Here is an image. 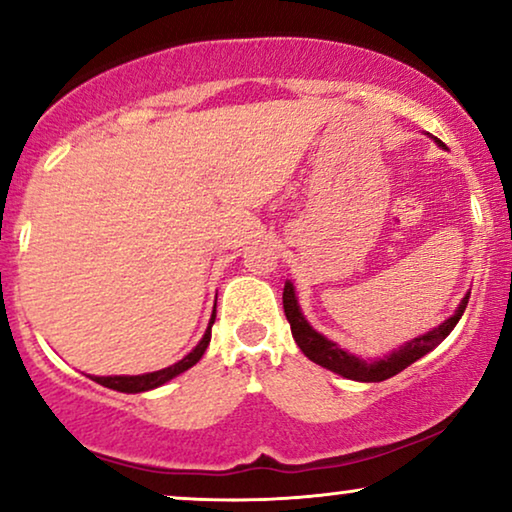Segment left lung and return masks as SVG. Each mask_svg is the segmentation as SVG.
Listing matches in <instances>:
<instances>
[{
	"label": "left lung",
	"mask_w": 512,
	"mask_h": 512,
	"mask_svg": "<svg viewBox=\"0 0 512 512\" xmlns=\"http://www.w3.org/2000/svg\"><path fill=\"white\" fill-rule=\"evenodd\" d=\"M469 297L471 294H466L452 318L441 322V325L427 331V334H422V336L413 338V341L403 343L399 350H392L390 355H385L383 359H371V362L350 355V352H345L341 345L329 341V338L318 334V331L308 325V320L304 318V313H301V308L297 304V294H294V285L290 283V280H287L285 290H283V308H285V318H287V322H290L294 341H297L301 352H304L311 362L325 366V369L334 371V373H338V376H343L348 380H359V383H380V380L397 376V373H401L406 366H410L420 357L427 355V352L434 350L436 345L441 343L452 329H455L459 318H462L466 311Z\"/></svg>",
	"instance_id": "obj_1"
}]
</instances>
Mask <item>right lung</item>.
Listing matches in <instances>:
<instances>
[{
    "instance_id": "1",
    "label": "right lung",
    "mask_w": 512,
    "mask_h": 512,
    "mask_svg": "<svg viewBox=\"0 0 512 512\" xmlns=\"http://www.w3.org/2000/svg\"><path fill=\"white\" fill-rule=\"evenodd\" d=\"M215 322V311L211 315V322H208L206 327V334L201 341L194 345L192 352H187V355L181 359V362L167 366V369H160V371H153V373H141V376H90L95 383L109 387V390H118V392H127V394H136V392H148V390H155V387H160L164 383H169L171 378L181 376L183 371L192 369L194 364L199 362L201 355H204L208 343H211V327Z\"/></svg>"
}]
</instances>
